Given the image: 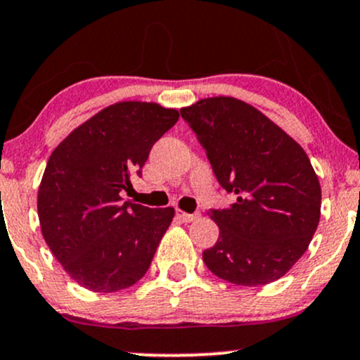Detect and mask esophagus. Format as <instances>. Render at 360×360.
<instances>
[{"label":"esophagus","mask_w":360,"mask_h":360,"mask_svg":"<svg viewBox=\"0 0 360 360\" xmlns=\"http://www.w3.org/2000/svg\"><path fill=\"white\" fill-rule=\"evenodd\" d=\"M176 217L179 218V220L183 221V223H191V221L196 220L198 214H191V213H186V212H183V210H177V212H176Z\"/></svg>","instance_id":"esophagus-1"}]
</instances>
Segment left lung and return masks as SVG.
Here are the masks:
<instances>
[{"label": "left lung", "mask_w": 360, "mask_h": 360, "mask_svg": "<svg viewBox=\"0 0 360 360\" xmlns=\"http://www.w3.org/2000/svg\"><path fill=\"white\" fill-rule=\"evenodd\" d=\"M218 183L237 201L208 212L220 229L203 252L210 271L237 286L283 278L308 249L320 221L321 188L303 147L262 111L232 96L181 108Z\"/></svg>", "instance_id": "8db88e82"}]
</instances>
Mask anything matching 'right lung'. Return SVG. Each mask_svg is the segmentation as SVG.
Returning <instances> with one entry per match:
<instances>
[{"mask_svg": "<svg viewBox=\"0 0 360 360\" xmlns=\"http://www.w3.org/2000/svg\"><path fill=\"white\" fill-rule=\"evenodd\" d=\"M179 118L159 103L118 101L74 128L49 157L37 194L40 230L69 278L115 292L143 278L174 208L122 203L148 152Z\"/></svg>", "mask_w": 360, "mask_h": 360, "instance_id": "1", "label": "right lung"}]
</instances>
